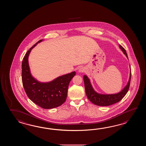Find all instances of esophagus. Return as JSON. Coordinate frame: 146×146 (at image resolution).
<instances>
[{
    "instance_id": "1",
    "label": "esophagus",
    "mask_w": 146,
    "mask_h": 146,
    "mask_svg": "<svg viewBox=\"0 0 146 146\" xmlns=\"http://www.w3.org/2000/svg\"><path fill=\"white\" fill-rule=\"evenodd\" d=\"M78 72H85V69L83 68V67H80V68L78 69Z\"/></svg>"
}]
</instances>
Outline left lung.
Wrapping results in <instances>:
<instances>
[{"label": "left lung", "mask_w": 146, "mask_h": 146, "mask_svg": "<svg viewBox=\"0 0 146 146\" xmlns=\"http://www.w3.org/2000/svg\"><path fill=\"white\" fill-rule=\"evenodd\" d=\"M119 47L122 50L123 53H124V55H125L128 58L127 53L125 50L120 45H119ZM129 67L130 74L129 80L128 81L127 84L121 91H119L118 93L114 94H102L97 92L92 87L90 79L86 75H84V81L85 91L88 99L94 104L101 106H111L120 101L126 95L129 88L131 78V69L130 65Z\"/></svg>", "instance_id": "1"}]
</instances>
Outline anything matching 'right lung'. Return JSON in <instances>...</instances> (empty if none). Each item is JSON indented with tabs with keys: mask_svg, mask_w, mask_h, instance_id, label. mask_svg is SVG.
<instances>
[{
	"mask_svg": "<svg viewBox=\"0 0 146 146\" xmlns=\"http://www.w3.org/2000/svg\"><path fill=\"white\" fill-rule=\"evenodd\" d=\"M40 40L25 54L22 63V80L25 91L29 98L37 106L44 109L55 108L65 102L68 88L76 72L64 74L49 82H42L32 75L29 64V56L31 50Z\"/></svg>",
	"mask_w": 146,
	"mask_h": 146,
	"instance_id": "add662e5",
	"label": "right lung"
}]
</instances>
